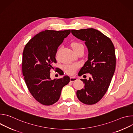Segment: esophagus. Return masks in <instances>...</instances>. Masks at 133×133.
Here are the masks:
<instances>
[{"label": "esophagus", "mask_w": 133, "mask_h": 133, "mask_svg": "<svg viewBox=\"0 0 133 133\" xmlns=\"http://www.w3.org/2000/svg\"><path fill=\"white\" fill-rule=\"evenodd\" d=\"M77 80V78L76 77H71L70 78V81L71 82H74L75 81H76Z\"/></svg>", "instance_id": "1"}]
</instances>
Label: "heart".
<instances>
[{"mask_svg":"<svg viewBox=\"0 0 133 133\" xmlns=\"http://www.w3.org/2000/svg\"><path fill=\"white\" fill-rule=\"evenodd\" d=\"M70 46L74 51L76 53L79 51L84 50V46L83 45L78 42H73L71 43ZM61 49L59 48L56 52V56H57ZM78 65L77 64H68L64 66V69L65 72L68 75H74L76 72L77 69L78 68Z\"/></svg>","mask_w":133,"mask_h":133,"instance_id":"heart-1","label":"heart"}]
</instances>
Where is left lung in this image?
I'll return each instance as SVG.
<instances>
[{"label":"left lung","mask_w":133,"mask_h":133,"mask_svg":"<svg viewBox=\"0 0 133 133\" xmlns=\"http://www.w3.org/2000/svg\"><path fill=\"white\" fill-rule=\"evenodd\" d=\"M71 33L85 42L88 52V60L81 69L79 75L86 73L91 75L88 79H81L85 86L77 91V96L84 104H95L106 92L114 74L115 47L108 37L95 29H72Z\"/></svg>","instance_id":"1"}]
</instances>
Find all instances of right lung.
Listing matches in <instances>:
<instances>
[{
  "label": "right lung",
  "instance_id": "obj_1",
  "mask_svg": "<svg viewBox=\"0 0 133 133\" xmlns=\"http://www.w3.org/2000/svg\"><path fill=\"white\" fill-rule=\"evenodd\" d=\"M70 30L41 31L27 43L23 53L22 71L26 84L34 98L44 105H51L59 99L63 87L70 82L65 76L52 80L50 69L56 63L58 47ZM59 74L62 75L59 71Z\"/></svg>",
  "mask_w": 133,
  "mask_h": 133
}]
</instances>
